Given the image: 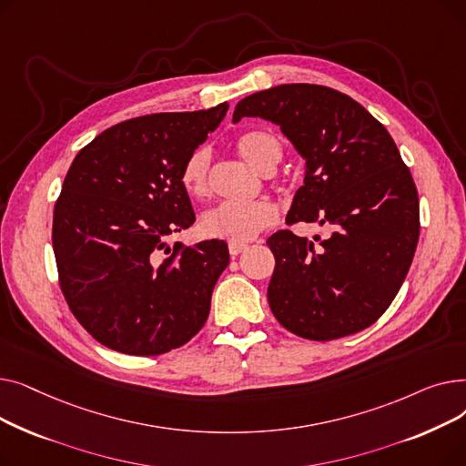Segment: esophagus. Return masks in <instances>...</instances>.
I'll return each instance as SVG.
<instances>
[{"instance_id":"esophagus-1","label":"esophagus","mask_w":466,"mask_h":466,"mask_svg":"<svg viewBox=\"0 0 466 466\" xmlns=\"http://www.w3.org/2000/svg\"><path fill=\"white\" fill-rule=\"evenodd\" d=\"M246 249H248L246 243H228V251H230L232 257H238L239 253H243Z\"/></svg>"}]
</instances>
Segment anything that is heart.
<instances>
[{"label": "heart", "mask_w": 466, "mask_h": 466, "mask_svg": "<svg viewBox=\"0 0 466 466\" xmlns=\"http://www.w3.org/2000/svg\"><path fill=\"white\" fill-rule=\"evenodd\" d=\"M236 149L249 166L260 174H270L283 157L279 137L270 130H249L236 139ZM211 151L208 147L194 149L183 164L181 185L192 198L209 194ZM278 220V209L272 202L258 200L251 204L225 202L208 209L200 218V232L206 238L246 243L270 228Z\"/></svg>", "instance_id": "1"}]
</instances>
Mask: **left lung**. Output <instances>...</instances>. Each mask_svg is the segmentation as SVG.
<instances>
[{
  "mask_svg": "<svg viewBox=\"0 0 466 466\" xmlns=\"http://www.w3.org/2000/svg\"><path fill=\"white\" fill-rule=\"evenodd\" d=\"M274 122L306 160L287 223H317L315 241L290 230L268 238L276 319L292 334L329 341L374 325L395 300L420 239V198L385 127L348 94L279 85L236 106L234 122Z\"/></svg>",
  "mask_w": 466,
  "mask_h": 466,
  "instance_id": "left-lung-1",
  "label": "left lung"
}]
</instances>
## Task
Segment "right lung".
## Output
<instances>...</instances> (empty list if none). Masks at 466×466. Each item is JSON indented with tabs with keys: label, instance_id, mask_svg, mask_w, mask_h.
I'll list each match as a JSON object with an SVG mask.
<instances>
[{
	"label": "right lung",
	"instance_id": "right-lung-1",
	"mask_svg": "<svg viewBox=\"0 0 466 466\" xmlns=\"http://www.w3.org/2000/svg\"><path fill=\"white\" fill-rule=\"evenodd\" d=\"M227 111L225 102L118 122L69 166L53 218L58 279L71 313L102 346L153 357L204 327L228 246L169 248L166 238L196 220L181 169Z\"/></svg>",
	"mask_w": 466,
	"mask_h": 466
}]
</instances>
